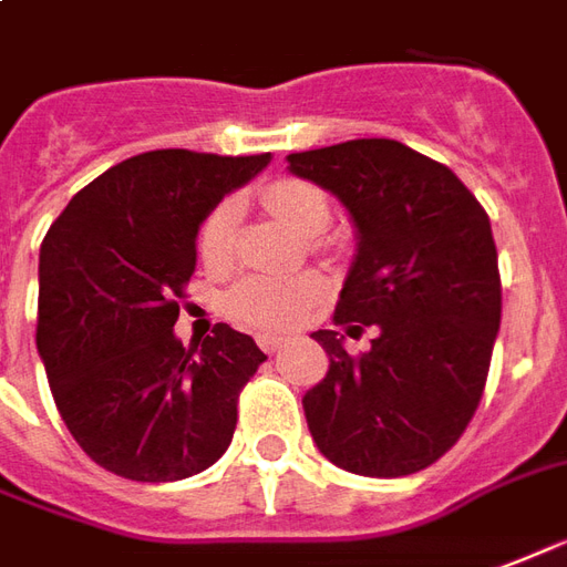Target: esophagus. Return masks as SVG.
Wrapping results in <instances>:
<instances>
[{
    "label": "esophagus",
    "mask_w": 567,
    "mask_h": 567,
    "mask_svg": "<svg viewBox=\"0 0 567 567\" xmlns=\"http://www.w3.org/2000/svg\"><path fill=\"white\" fill-rule=\"evenodd\" d=\"M259 347L266 350L268 357H275V353H280L287 347V338H280V334H259Z\"/></svg>",
    "instance_id": "34e87169"
}]
</instances>
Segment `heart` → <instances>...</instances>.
I'll return each mask as SVG.
<instances>
[{
    "label": "heart",
    "instance_id": "b5f03b06",
    "mask_svg": "<svg viewBox=\"0 0 567 567\" xmlns=\"http://www.w3.org/2000/svg\"><path fill=\"white\" fill-rule=\"evenodd\" d=\"M266 208L287 223L292 233L320 235L329 226L332 208L320 187L301 177H278L262 189ZM235 210L233 198H223L202 220L198 229V256L210 268H220L233 256L235 238ZM323 299V280L305 271L296 278H268V275H250L235 284L226 299V308L235 320L259 332H284L289 326L301 323L313 305Z\"/></svg>",
    "mask_w": 567,
    "mask_h": 567
}]
</instances>
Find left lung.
<instances>
[{
  "instance_id": "8db88e82",
  "label": "left lung",
  "mask_w": 567,
  "mask_h": 567,
  "mask_svg": "<svg viewBox=\"0 0 567 567\" xmlns=\"http://www.w3.org/2000/svg\"><path fill=\"white\" fill-rule=\"evenodd\" d=\"M289 172L329 189L357 226L334 326L374 329L365 353L313 332L329 357L305 392L313 444L338 468L404 477L444 456L481 404L502 278L489 217L447 165L392 138L289 153Z\"/></svg>"
}]
</instances>
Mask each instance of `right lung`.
<instances>
[{
	"label": "right lung",
	"mask_w": 567,
	"mask_h": 567,
	"mask_svg": "<svg viewBox=\"0 0 567 567\" xmlns=\"http://www.w3.org/2000/svg\"><path fill=\"white\" fill-rule=\"evenodd\" d=\"M271 153L151 151L74 193L39 256L35 344L56 411L117 477L168 483L233 444L238 395L266 353L217 323L202 347L175 334L202 220Z\"/></svg>",
	"instance_id": "add662e5"
}]
</instances>
